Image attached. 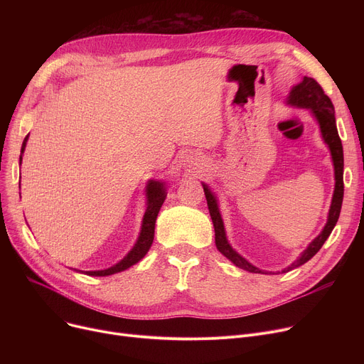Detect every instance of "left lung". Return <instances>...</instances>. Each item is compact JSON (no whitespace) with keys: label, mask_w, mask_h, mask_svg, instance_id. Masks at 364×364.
<instances>
[{"label":"left lung","mask_w":364,"mask_h":364,"mask_svg":"<svg viewBox=\"0 0 364 364\" xmlns=\"http://www.w3.org/2000/svg\"><path fill=\"white\" fill-rule=\"evenodd\" d=\"M286 103L291 106H295V107L307 109L313 114V118L317 121L321 139H323L324 144L329 147L331 156H332V164H333V171H335V188H333V196H332V202H331V209L328 214V221H326V224H324L323 230L314 240L310 242V245L305 247V250L299 254V257L291 265L284 267L282 273H288V272L296 269V267L310 261L320 251V247L331 236L333 227L338 223V218L341 214L342 199H343V150H342V143H341L338 128H336L335 109H333L331 99L326 94H324L323 88L318 85V82L316 80L309 78V76H302L301 82H298L296 85H294L291 88L288 99H286ZM202 187H203V192L206 196L209 214H211V218L214 223L217 250L227 259H230L236 267H239V269H242V270H246L250 273H259V274L280 273V272L274 273V272L261 270L233 250L232 245L228 243L227 236H225V228H224V221H223V217L220 213L218 199L206 183H202Z\"/></svg>","instance_id":"1"}]
</instances>
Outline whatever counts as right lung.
<instances>
[{"instance_id":"add662e5","label":"right lung","mask_w":364,"mask_h":364,"mask_svg":"<svg viewBox=\"0 0 364 364\" xmlns=\"http://www.w3.org/2000/svg\"><path fill=\"white\" fill-rule=\"evenodd\" d=\"M29 139V134L25 137L22 150H21V164H22V155L25 153V147ZM166 198V184L162 180H149L146 184V213L143 215L141 221V228L139 237L134 243V246L129 250V252L117 264H113L109 269L105 270H92V272H82V270H76L84 273L87 276H95V277H103V276H110L114 273H121L134 264H137L140 259L144 258V255L149 252L150 246L153 243V237H155V223L159 214V209Z\"/></svg>"}]
</instances>
